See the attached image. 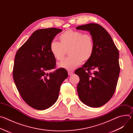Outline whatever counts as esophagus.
I'll return each mask as SVG.
<instances>
[{"label":"esophagus","mask_w":133,"mask_h":133,"mask_svg":"<svg viewBox=\"0 0 133 133\" xmlns=\"http://www.w3.org/2000/svg\"><path fill=\"white\" fill-rule=\"evenodd\" d=\"M72 74H73V72H72V71H68V74L69 76L71 75Z\"/></svg>","instance_id":"1"}]
</instances>
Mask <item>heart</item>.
Here are the masks:
<instances>
[{
  "mask_svg": "<svg viewBox=\"0 0 133 133\" xmlns=\"http://www.w3.org/2000/svg\"><path fill=\"white\" fill-rule=\"evenodd\" d=\"M60 43L51 42L50 51L58 61L62 60L68 50V57L58 64L61 68L72 70L78 66L82 62L89 61L94 52V41L92 36L79 31L67 30L59 36Z\"/></svg>",
  "mask_w": 133,
  "mask_h": 133,
  "instance_id": "1",
  "label": "heart"
}]
</instances>
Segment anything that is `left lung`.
I'll return each mask as SVG.
<instances>
[{
	"mask_svg": "<svg viewBox=\"0 0 133 133\" xmlns=\"http://www.w3.org/2000/svg\"><path fill=\"white\" fill-rule=\"evenodd\" d=\"M90 32L94 41L90 59L75 71L79 77L77 92L81 101L91 107L107 103L115 92L119 74V51L109 33L97 24L76 27ZM94 70L92 73L90 70Z\"/></svg>",
	"mask_w": 133,
	"mask_h": 133,
	"instance_id": "1",
	"label": "left lung"
}]
</instances>
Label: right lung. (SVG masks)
Wrapping results in <instances>:
<instances>
[{"label": "right lung", "mask_w": 133, "mask_h": 133, "mask_svg": "<svg viewBox=\"0 0 133 133\" xmlns=\"http://www.w3.org/2000/svg\"><path fill=\"white\" fill-rule=\"evenodd\" d=\"M62 31L56 28L36 30L15 56L12 72L15 84L25 103L37 110L47 109L55 103L61 86L68 77L64 68L48 72L56 66L50 44Z\"/></svg>", "instance_id": "obj_1"}]
</instances>
